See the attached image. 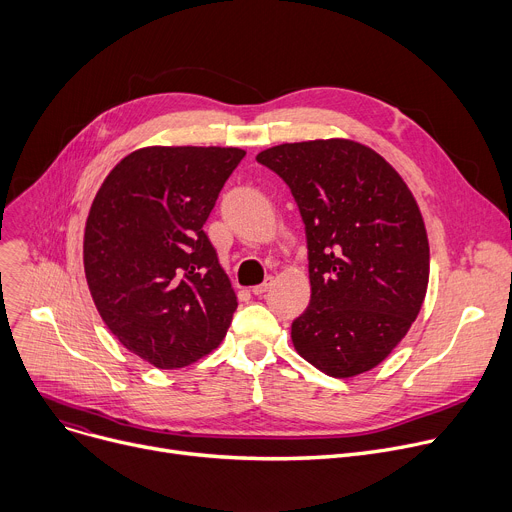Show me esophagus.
Here are the masks:
<instances>
[{"label": "esophagus", "instance_id": "obj_1", "mask_svg": "<svg viewBox=\"0 0 512 512\" xmlns=\"http://www.w3.org/2000/svg\"><path fill=\"white\" fill-rule=\"evenodd\" d=\"M271 284H274V280L267 278L263 284H259V286H253V290H251V292H253L255 296H261V294H265V292L271 288Z\"/></svg>", "mask_w": 512, "mask_h": 512}]
</instances>
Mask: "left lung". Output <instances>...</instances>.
Here are the masks:
<instances>
[{
    "instance_id": "left-lung-1",
    "label": "left lung",
    "mask_w": 512,
    "mask_h": 512,
    "mask_svg": "<svg viewBox=\"0 0 512 512\" xmlns=\"http://www.w3.org/2000/svg\"><path fill=\"white\" fill-rule=\"evenodd\" d=\"M290 187L309 249L311 302L292 323L296 352L331 377L381 364L416 321L430 251L418 203L397 170L350 140L257 154Z\"/></svg>"
}]
</instances>
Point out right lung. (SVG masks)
I'll return each mask as SVG.
<instances>
[{"mask_svg":"<svg viewBox=\"0 0 512 512\" xmlns=\"http://www.w3.org/2000/svg\"><path fill=\"white\" fill-rule=\"evenodd\" d=\"M245 158L238 148H142L100 185L86 220L84 269L119 342L156 368H181L226 335L236 296L203 232Z\"/></svg>","mask_w":512,"mask_h":512,"instance_id":"right-lung-1","label":"right lung"}]
</instances>
